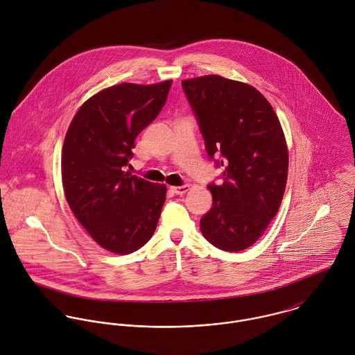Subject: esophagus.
Returning a JSON list of instances; mask_svg holds the SVG:
<instances>
[{
	"mask_svg": "<svg viewBox=\"0 0 355 355\" xmlns=\"http://www.w3.org/2000/svg\"><path fill=\"white\" fill-rule=\"evenodd\" d=\"M171 190L178 194V196H182V194H186L189 190H190V186L189 184H183V186H176V187H171Z\"/></svg>",
	"mask_w": 355,
	"mask_h": 355,
	"instance_id": "obj_1",
	"label": "esophagus"
}]
</instances>
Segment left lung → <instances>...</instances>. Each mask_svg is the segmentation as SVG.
<instances>
[{"label":"left lung","instance_id":"8db88e82","mask_svg":"<svg viewBox=\"0 0 355 355\" xmlns=\"http://www.w3.org/2000/svg\"><path fill=\"white\" fill-rule=\"evenodd\" d=\"M209 157L223 166V183L207 186L213 206L201 232L214 248H250L276 216L286 190L288 152L280 121L253 86L206 75L182 82Z\"/></svg>","mask_w":355,"mask_h":355}]
</instances>
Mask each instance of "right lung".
<instances>
[{
	"label": "right lung",
	"instance_id": "1",
	"mask_svg": "<svg viewBox=\"0 0 355 355\" xmlns=\"http://www.w3.org/2000/svg\"><path fill=\"white\" fill-rule=\"evenodd\" d=\"M172 80L121 83L85 102L67 131L61 175L67 202L103 249L137 252L155 231L166 187L131 175L135 139L165 105Z\"/></svg>",
	"mask_w": 355,
	"mask_h": 355
}]
</instances>
